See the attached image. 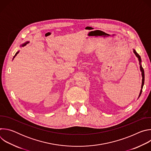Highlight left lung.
Segmentation results:
<instances>
[{
  "instance_id": "obj_1",
  "label": "left lung",
  "mask_w": 151,
  "mask_h": 151,
  "mask_svg": "<svg viewBox=\"0 0 151 151\" xmlns=\"http://www.w3.org/2000/svg\"><path fill=\"white\" fill-rule=\"evenodd\" d=\"M133 52L134 53V54L136 55V57H137V58H138V60H139V64H140V72H142V76L141 90H140V93H139V97H138V99H139V97L140 96L141 94H142V88H143V85H144V82H145V72H144V70H143V68H142V59H141L140 56L138 54V53L136 51V50H135L134 49H133Z\"/></svg>"
}]
</instances>
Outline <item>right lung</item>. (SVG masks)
Masks as SVG:
<instances>
[{
	"label": "right lung",
	"instance_id": "obj_1",
	"mask_svg": "<svg viewBox=\"0 0 151 151\" xmlns=\"http://www.w3.org/2000/svg\"><path fill=\"white\" fill-rule=\"evenodd\" d=\"M29 41H27V42H26L25 43H24V44H21V45H20V47H24V46H25V45H26V44H27V43H29ZM19 52V51H17V52H16V54H15V55L14 56L13 60H14V58L15 57V56H16V55H17V54H18V52Z\"/></svg>",
	"mask_w": 151,
	"mask_h": 151
}]
</instances>
